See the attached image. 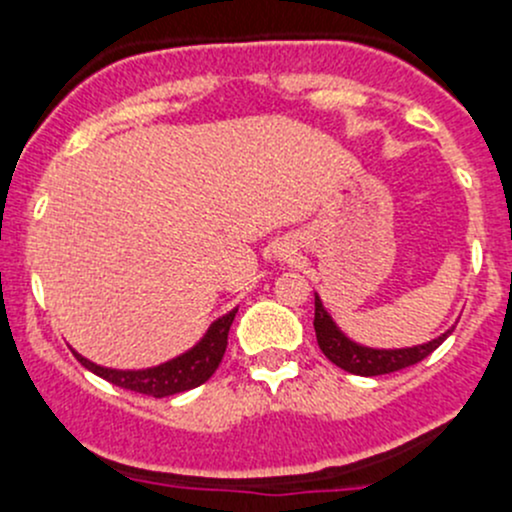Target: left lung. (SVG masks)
I'll return each mask as SVG.
<instances>
[{
	"mask_svg": "<svg viewBox=\"0 0 512 512\" xmlns=\"http://www.w3.org/2000/svg\"><path fill=\"white\" fill-rule=\"evenodd\" d=\"M314 332H317V344L322 349L332 364H337L339 369L349 371L356 376H381L391 374V371H401L406 366H414L421 359H426L428 354L436 352L446 337L451 334L448 329L446 334H441L438 339L428 344H418V347H406V349H371L361 347V344L352 342L349 337H344L339 332L337 324L332 322V317L327 314V309L322 307V299L314 297Z\"/></svg>",
	"mask_w": 512,
	"mask_h": 512,
	"instance_id": "left-lung-1",
	"label": "left lung"
}]
</instances>
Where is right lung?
<instances>
[{
  "mask_svg": "<svg viewBox=\"0 0 512 512\" xmlns=\"http://www.w3.org/2000/svg\"><path fill=\"white\" fill-rule=\"evenodd\" d=\"M235 314L237 309H232L230 314H225L218 322L210 324L208 334H205L190 352L175 356V359L165 361V364L160 366H153V369L118 371L98 366L94 361L84 359V356L76 352L74 356L86 366V369L94 371L101 379L111 381L113 386H121V389L136 391V394L163 399V396H173L180 394V391L195 389V386L205 384V381L215 374V369H218L220 361H223V354L227 349V332H230Z\"/></svg>",
  "mask_w": 512,
  "mask_h": 512,
  "instance_id": "add662e5",
  "label": "right lung"
}]
</instances>
